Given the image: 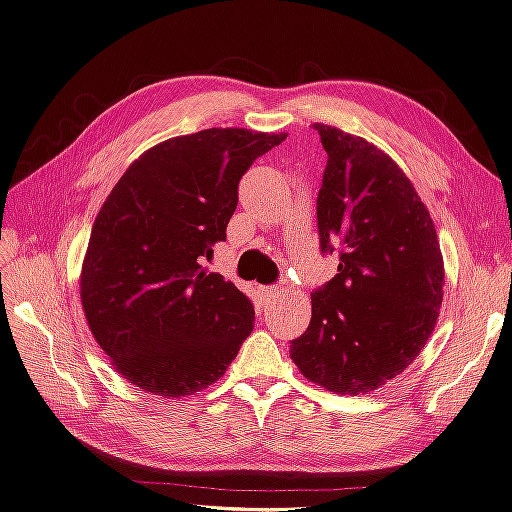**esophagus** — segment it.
Masks as SVG:
<instances>
[{"instance_id": "esophagus-1", "label": "esophagus", "mask_w": 512, "mask_h": 512, "mask_svg": "<svg viewBox=\"0 0 512 512\" xmlns=\"http://www.w3.org/2000/svg\"><path fill=\"white\" fill-rule=\"evenodd\" d=\"M257 291H259V298L264 304L272 302L276 296H279V287H274V285H259Z\"/></svg>"}]
</instances>
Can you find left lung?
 <instances>
[{
  "label": "left lung",
  "instance_id": "1",
  "mask_svg": "<svg viewBox=\"0 0 512 512\" xmlns=\"http://www.w3.org/2000/svg\"><path fill=\"white\" fill-rule=\"evenodd\" d=\"M328 154L317 195L321 253L339 268L311 294V324L289 354L334 394H367L410 367L444 296L431 214L394 160L362 137L315 124Z\"/></svg>",
  "mask_w": 512,
  "mask_h": 512
}]
</instances>
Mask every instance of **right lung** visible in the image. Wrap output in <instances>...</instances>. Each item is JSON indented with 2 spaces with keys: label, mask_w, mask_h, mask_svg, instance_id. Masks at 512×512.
I'll list each match as a JSON object with an SVG mask.
<instances>
[{
  "label": "right lung",
  "mask_w": 512,
  "mask_h": 512,
  "mask_svg": "<svg viewBox=\"0 0 512 512\" xmlns=\"http://www.w3.org/2000/svg\"><path fill=\"white\" fill-rule=\"evenodd\" d=\"M285 137L246 128L173 137L141 154L102 203L81 304L96 343L130 384L184 397L223 377L238 356L253 302L201 264L227 238L240 178Z\"/></svg>",
  "instance_id": "obj_1"
}]
</instances>
